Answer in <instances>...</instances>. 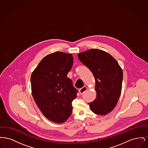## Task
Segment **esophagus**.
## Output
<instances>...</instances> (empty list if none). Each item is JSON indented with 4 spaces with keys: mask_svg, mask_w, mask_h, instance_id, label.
I'll list each match as a JSON object with an SVG mask.
<instances>
[{
    "mask_svg": "<svg viewBox=\"0 0 148 148\" xmlns=\"http://www.w3.org/2000/svg\"><path fill=\"white\" fill-rule=\"evenodd\" d=\"M86 90H87V88H86V86H83V88H80V89H79V92H80V94H83L85 92H86Z\"/></svg>",
    "mask_w": 148,
    "mask_h": 148,
    "instance_id": "1",
    "label": "esophagus"
}]
</instances>
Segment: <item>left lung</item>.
Segmentation results:
<instances>
[{"label":"left lung","instance_id":"1","mask_svg":"<svg viewBox=\"0 0 148 148\" xmlns=\"http://www.w3.org/2000/svg\"><path fill=\"white\" fill-rule=\"evenodd\" d=\"M79 60L92 72L97 98L88 103L93 113L105 115L116 105L122 89L123 71L116 59L105 51L92 49L77 54Z\"/></svg>","mask_w":148,"mask_h":148}]
</instances>
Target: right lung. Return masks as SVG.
<instances>
[{"label":"right lung","instance_id":"add662e5","mask_svg":"<svg viewBox=\"0 0 148 148\" xmlns=\"http://www.w3.org/2000/svg\"><path fill=\"white\" fill-rule=\"evenodd\" d=\"M73 64L71 54L56 51L45 56L31 75L32 93L42 114L50 121L63 123L72 112L77 90L67 74Z\"/></svg>","mask_w":148,"mask_h":148}]
</instances>
